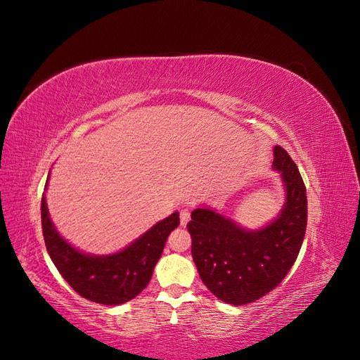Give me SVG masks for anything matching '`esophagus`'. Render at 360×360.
I'll return each mask as SVG.
<instances>
[{
    "instance_id": "obj_1",
    "label": "esophagus",
    "mask_w": 360,
    "mask_h": 360,
    "mask_svg": "<svg viewBox=\"0 0 360 360\" xmlns=\"http://www.w3.org/2000/svg\"><path fill=\"white\" fill-rule=\"evenodd\" d=\"M191 221V213H189V210H181L180 212V224H181V226H186L188 225V222Z\"/></svg>"
}]
</instances>
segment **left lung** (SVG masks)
Masks as SVG:
<instances>
[{"mask_svg": "<svg viewBox=\"0 0 360 360\" xmlns=\"http://www.w3.org/2000/svg\"><path fill=\"white\" fill-rule=\"evenodd\" d=\"M274 169L285 201L274 221L248 230L231 217L201 205L191 214L192 258L201 281L217 299L242 307L279 285L296 261L307 231L308 200L300 172L287 151L275 146Z\"/></svg>", "mask_w": 360, "mask_h": 360, "instance_id": "obj_1", "label": "left lung"}]
</instances>
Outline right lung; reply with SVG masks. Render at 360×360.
<instances>
[{
    "mask_svg": "<svg viewBox=\"0 0 360 360\" xmlns=\"http://www.w3.org/2000/svg\"><path fill=\"white\" fill-rule=\"evenodd\" d=\"M179 225V212H174L115 254H85L57 231L51 221L46 197H41L43 237L52 263L79 296L101 304H122L148 285L167 238Z\"/></svg>",
    "mask_w": 360,
    "mask_h": 360,
    "instance_id": "right-lung-1",
    "label": "right lung"
}]
</instances>
